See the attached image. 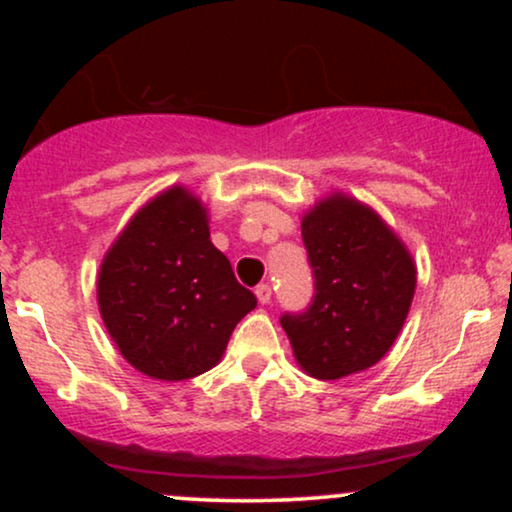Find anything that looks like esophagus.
<instances>
[{"mask_svg": "<svg viewBox=\"0 0 512 512\" xmlns=\"http://www.w3.org/2000/svg\"><path fill=\"white\" fill-rule=\"evenodd\" d=\"M255 296H257V301H260L262 305H267L269 301H272V286L269 284H260L255 289Z\"/></svg>", "mask_w": 512, "mask_h": 512, "instance_id": "1", "label": "esophagus"}]
</instances>
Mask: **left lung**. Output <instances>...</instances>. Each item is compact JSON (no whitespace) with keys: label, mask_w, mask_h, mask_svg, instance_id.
<instances>
[{"label":"left lung","mask_w":512,"mask_h":512,"mask_svg":"<svg viewBox=\"0 0 512 512\" xmlns=\"http://www.w3.org/2000/svg\"><path fill=\"white\" fill-rule=\"evenodd\" d=\"M315 298L284 315L296 363L317 380L361 373L402 332L416 291V264L375 209L344 192L315 202L301 219Z\"/></svg>","instance_id":"obj_1"}]
</instances>
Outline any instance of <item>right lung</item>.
Listing matches in <instances>:
<instances>
[{"label":"right lung","mask_w":512,"mask_h":512,"mask_svg":"<svg viewBox=\"0 0 512 512\" xmlns=\"http://www.w3.org/2000/svg\"><path fill=\"white\" fill-rule=\"evenodd\" d=\"M98 310L117 351L154 380L214 368L255 293L209 238V211L173 185L146 202L110 245L98 272Z\"/></svg>","instance_id":"right-lung-1"}]
</instances>
